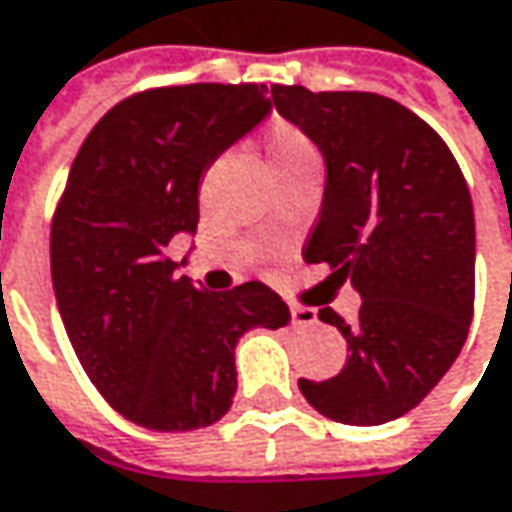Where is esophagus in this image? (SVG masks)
Instances as JSON below:
<instances>
[{"mask_svg": "<svg viewBox=\"0 0 512 512\" xmlns=\"http://www.w3.org/2000/svg\"><path fill=\"white\" fill-rule=\"evenodd\" d=\"M290 322L293 325H316L319 322V316H316V310L313 307H290Z\"/></svg>", "mask_w": 512, "mask_h": 512, "instance_id": "obj_1", "label": "esophagus"}]
</instances>
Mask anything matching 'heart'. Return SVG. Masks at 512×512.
<instances>
[{"label": "heart", "instance_id": "heart-1", "mask_svg": "<svg viewBox=\"0 0 512 512\" xmlns=\"http://www.w3.org/2000/svg\"><path fill=\"white\" fill-rule=\"evenodd\" d=\"M265 156L270 170L282 179L287 173H299L305 168H319L322 156L319 148L310 142L305 130L290 125L285 119H276L265 136Z\"/></svg>", "mask_w": 512, "mask_h": 512}]
</instances>
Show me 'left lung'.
<instances>
[{
  "mask_svg": "<svg viewBox=\"0 0 512 512\" xmlns=\"http://www.w3.org/2000/svg\"><path fill=\"white\" fill-rule=\"evenodd\" d=\"M270 93L327 165L302 256L362 296L353 325L319 310L344 336L347 364L325 382L299 379V390L333 422H393L450 370L473 319L476 222L462 168L436 130L387 96L302 85Z\"/></svg>",
  "mask_w": 512,
  "mask_h": 512,
  "instance_id": "left-lung-1",
  "label": "left lung"
}]
</instances>
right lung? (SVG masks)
<instances>
[{
    "label": "right lung",
    "instance_id": "right-lung-1",
    "mask_svg": "<svg viewBox=\"0 0 512 512\" xmlns=\"http://www.w3.org/2000/svg\"><path fill=\"white\" fill-rule=\"evenodd\" d=\"M267 113V88L250 82L142 90L73 159L50 225L53 293L88 379L133 424L182 433L219 422L239 339L290 322L262 282L213 293L168 259L176 233H196L202 173Z\"/></svg>",
    "mask_w": 512,
    "mask_h": 512
}]
</instances>
